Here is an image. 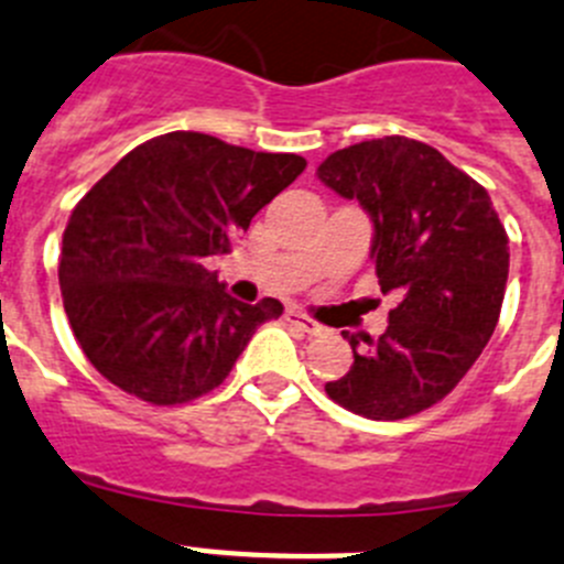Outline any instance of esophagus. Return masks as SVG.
<instances>
[{"mask_svg":"<svg viewBox=\"0 0 564 564\" xmlns=\"http://www.w3.org/2000/svg\"><path fill=\"white\" fill-rule=\"evenodd\" d=\"M286 323H289V326H297V328H301V332H306V334H319V332H323V328H319V323H314V319L308 317V314H303L301 308H289V312H286Z\"/></svg>","mask_w":564,"mask_h":564,"instance_id":"obj_1","label":"esophagus"}]
</instances>
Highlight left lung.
I'll use <instances>...</instances> for the list:
<instances>
[{"mask_svg":"<svg viewBox=\"0 0 564 564\" xmlns=\"http://www.w3.org/2000/svg\"><path fill=\"white\" fill-rule=\"evenodd\" d=\"M317 176L368 210L379 286L399 294L382 337L345 334L354 365L326 384L328 399L373 421L433 408L495 334L509 281L506 227L484 185L408 137L334 151Z\"/></svg>","mask_w":564,"mask_h":564,"instance_id":"obj_1","label":"left lung"}]
</instances>
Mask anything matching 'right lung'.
Listing matches in <instances>:
<instances>
[{
  "label": "right lung",
  "mask_w": 564,
  "mask_h": 564,
  "mask_svg": "<svg viewBox=\"0 0 564 564\" xmlns=\"http://www.w3.org/2000/svg\"><path fill=\"white\" fill-rule=\"evenodd\" d=\"M306 169L199 131L145 140L75 205L58 261L75 339L100 377L156 408L194 402L230 377L281 301L225 292L210 256Z\"/></svg>",
  "instance_id": "1"
}]
</instances>
